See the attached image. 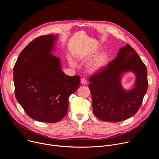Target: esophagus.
<instances>
[{
    "mask_svg": "<svg viewBox=\"0 0 159 159\" xmlns=\"http://www.w3.org/2000/svg\"><path fill=\"white\" fill-rule=\"evenodd\" d=\"M80 82H81L82 84H84V85L87 84V80L85 78H82L81 80H80Z\"/></svg>",
    "mask_w": 159,
    "mask_h": 159,
    "instance_id": "esophagus-1",
    "label": "esophagus"
}]
</instances>
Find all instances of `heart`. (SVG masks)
<instances>
[{"mask_svg":"<svg viewBox=\"0 0 159 159\" xmlns=\"http://www.w3.org/2000/svg\"><path fill=\"white\" fill-rule=\"evenodd\" d=\"M98 50H96V51H94L93 55L96 54ZM90 56L91 55H82V56H80L79 59L84 60ZM109 54L106 52H102L99 54H98L88 65L89 72L91 74H96L101 71L107 64L109 61ZM69 61L72 65H75V61L70 58H69Z\"/></svg>","mask_w":159,"mask_h":159,"instance_id":"1","label":"heart"}]
</instances>
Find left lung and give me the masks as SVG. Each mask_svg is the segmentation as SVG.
I'll return each mask as SVG.
<instances>
[{
    "instance_id": "left-lung-1",
    "label": "left lung",
    "mask_w": 159,
    "mask_h": 159,
    "mask_svg": "<svg viewBox=\"0 0 159 159\" xmlns=\"http://www.w3.org/2000/svg\"><path fill=\"white\" fill-rule=\"evenodd\" d=\"M129 71L135 74L136 80L134 87L127 91L120 81ZM89 80L94 114L106 122H120L135 115L148 88L147 67L128 44L120 49L116 58L107 67Z\"/></svg>"
}]
</instances>
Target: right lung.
<instances>
[{
	"mask_svg": "<svg viewBox=\"0 0 159 159\" xmlns=\"http://www.w3.org/2000/svg\"><path fill=\"white\" fill-rule=\"evenodd\" d=\"M58 34L41 36L19 54L14 66L15 96L32 119L57 123L66 115L69 98L80 85L79 75L65 74L52 54Z\"/></svg>",
	"mask_w": 159,
	"mask_h": 159,
	"instance_id": "obj_1",
	"label": "right lung"
}]
</instances>
